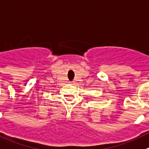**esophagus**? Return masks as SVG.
<instances>
[{
    "label": "esophagus",
    "mask_w": 149,
    "mask_h": 149,
    "mask_svg": "<svg viewBox=\"0 0 149 149\" xmlns=\"http://www.w3.org/2000/svg\"><path fill=\"white\" fill-rule=\"evenodd\" d=\"M71 83H73V82H71Z\"/></svg>",
    "instance_id": "34e87169"
}]
</instances>
